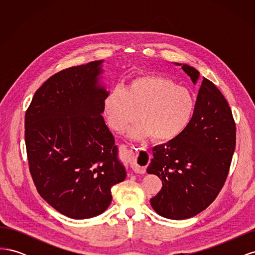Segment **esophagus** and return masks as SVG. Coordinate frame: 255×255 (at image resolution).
Instances as JSON below:
<instances>
[{
    "instance_id": "esophagus-1",
    "label": "esophagus",
    "mask_w": 255,
    "mask_h": 255,
    "mask_svg": "<svg viewBox=\"0 0 255 255\" xmlns=\"http://www.w3.org/2000/svg\"><path fill=\"white\" fill-rule=\"evenodd\" d=\"M129 161L136 173H144L146 166L150 163V154L145 150L135 149V146H130Z\"/></svg>"
}]
</instances>
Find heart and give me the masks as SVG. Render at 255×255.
Returning <instances> with one entry per match:
<instances>
[{
    "label": "heart",
    "instance_id": "obj_1",
    "mask_svg": "<svg viewBox=\"0 0 255 255\" xmlns=\"http://www.w3.org/2000/svg\"><path fill=\"white\" fill-rule=\"evenodd\" d=\"M196 101L190 90L170 79L143 74L130 80L123 89H112L104 99L103 114L109 127L121 132L128 128L130 139L140 140L151 136L156 142H168L181 135L195 113Z\"/></svg>",
    "mask_w": 255,
    "mask_h": 255
}]
</instances>
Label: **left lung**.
Instances as JSON below:
<instances>
[{
    "instance_id": "8db88e82",
    "label": "left lung",
    "mask_w": 255,
    "mask_h": 255,
    "mask_svg": "<svg viewBox=\"0 0 255 255\" xmlns=\"http://www.w3.org/2000/svg\"><path fill=\"white\" fill-rule=\"evenodd\" d=\"M182 66L196 84L200 72ZM236 143L235 122L227 100L215 85L203 78L195 113L184 132L167 143L154 146L146 172L163 182L150 200L158 215L182 220L201 213L218 196L227 175Z\"/></svg>"
}]
</instances>
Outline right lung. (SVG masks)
Instances as JSON below:
<instances>
[{
  "instance_id": "add662e5",
  "label": "right lung",
  "mask_w": 255,
  "mask_h": 255,
  "mask_svg": "<svg viewBox=\"0 0 255 255\" xmlns=\"http://www.w3.org/2000/svg\"><path fill=\"white\" fill-rule=\"evenodd\" d=\"M104 60L71 67L47 81L25 114V144L35 186L72 219L102 214L112 187L126 180L118 146L105 125Z\"/></svg>"
}]
</instances>
